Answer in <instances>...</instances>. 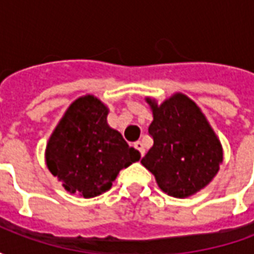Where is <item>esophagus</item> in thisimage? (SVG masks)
Returning a JSON list of instances; mask_svg holds the SVG:
<instances>
[{
  "instance_id": "34e87169",
  "label": "esophagus",
  "mask_w": 254,
  "mask_h": 254,
  "mask_svg": "<svg viewBox=\"0 0 254 254\" xmlns=\"http://www.w3.org/2000/svg\"><path fill=\"white\" fill-rule=\"evenodd\" d=\"M134 148L138 149V151H140V154H141V156H144V154H145V149H144V145L141 141H136V143H134Z\"/></svg>"
}]
</instances>
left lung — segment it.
I'll list each match as a JSON object with an SVG mask.
<instances>
[{"label":"left lung","mask_w":254,"mask_h":254,"mask_svg":"<svg viewBox=\"0 0 254 254\" xmlns=\"http://www.w3.org/2000/svg\"><path fill=\"white\" fill-rule=\"evenodd\" d=\"M154 121L148 127L154 145L141 165L169 196L185 198L207 187L223 162V148L201 109L177 92L158 105L145 98Z\"/></svg>","instance_id":"1"}]
</instances>
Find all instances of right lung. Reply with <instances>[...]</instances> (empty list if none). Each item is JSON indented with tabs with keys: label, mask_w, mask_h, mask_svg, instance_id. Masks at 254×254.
Instances as JSON below:
<instances>
[{
	"label": "right lung",
	"mask_w": 254,
	"mask_h": 254,
	"mask_svg": "<svg viewBox=\"0 0 254 254\" xmlns=\"http://www.w3.org/2000/svg\"><path fill=\"white\" fill-rule=\"evenodd\" d=\"M109 107L94 95L70 103L49 138L45 159L65 190L91 198L111 188L122 169L140 159L107 124Z\"/></svg>",
	"instance_id": "right-lung-1"
}]
</instances>
